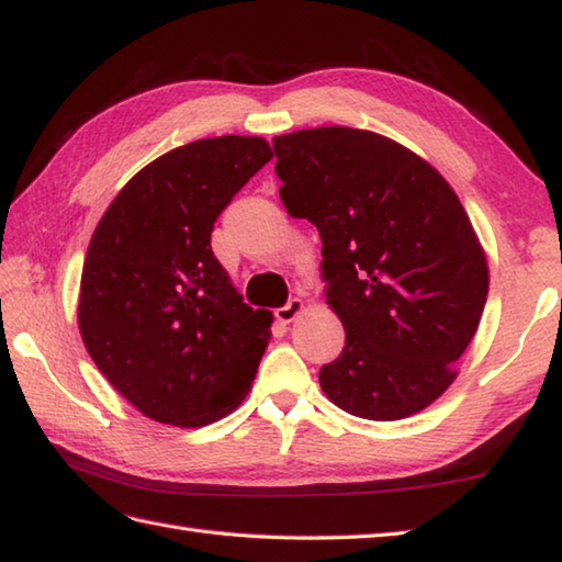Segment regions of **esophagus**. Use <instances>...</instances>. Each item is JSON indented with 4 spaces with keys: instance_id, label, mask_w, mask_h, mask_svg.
Here are the masks:
<instances>
[{
    "instance_id": "1",
    "label": "esophagus",
    "mask_w": 562,
    "mask_h": 562,
    "mask_svg": "<svg viewBox=\"0 0 562 562\" xmlns=\"http://www.w3.org/2000/svg\"><path fill=\"white\" fill-rule=\"evenodd\" d=\"M303 308H305V305H303L301 299H291L289 303L283 305V308L277 311V321L283 323V325H289V323H293L295 317H299V315L303 313Z\"/></svg>"
}]
</instances>
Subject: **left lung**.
<instances>
[{
  "label": "left lung",
  "mask_w": 562,
  "mask_h": 562,
  "mask_svg": "<svg viewBox=\"0 0 562 562\" xmlns=\"http://www.w3.org/2000/svg\"><path fill=\"white\" fill-rule=\"evenodd\" d=\"M281 200L323 239L327 305L345 347L321 369L335 406L398 420L454 381L477 333L490 269L436 168L386 136L321 126L273 139Z\"/></svg>",
  "instance_id": "1"
}]
</instances>
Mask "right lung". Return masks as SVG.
<instances>
[{
  "instance_id": "1",
  "label": "right lung",
  "mask_w": 562,
  "mask_h": 562,
  "mask_svg": "<svg viewBox=\"0 0 562 562\" xmlns=\"http://www.w3.org/2000/svg\"><path fill=\"white\" fill-rule=\"evenodd\" d=\"M271 161L261 136L198 139L144 166L94 227L80 279L85 349L146 418L200 428L245 401L271 337L210 247L215 220Z\"/></svg>"
}]
</instances>
